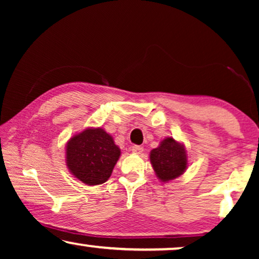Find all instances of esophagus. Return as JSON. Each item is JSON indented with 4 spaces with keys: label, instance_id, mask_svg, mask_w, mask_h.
<instances>
[{
    "label": "esophagus",
    "instance_id": "1",
    "mask_svg": "<svg viewBox=\"0 0 259 259\" xmlns=\"http://www.w3.org/2000/svg\"><path fill=\"white\" fill-rule=\"evenodd\" d=\"M131 151H132L133 153H136V154H141V153H143V151H144V147L139 146V145H134V146L131 147Z\"/></svg>",
    "mask_w": 259,
    "mask_h": 259
}]
</instances>
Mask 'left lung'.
Segmentation results:
<instances>
[{
    "instance_id": "obj_1",
    "label": "left lung",
    "mask_w": 259,
    "mask_h": 259,
    "mask_svg": "<svg viewBox=\"0 0 259 259\" xmlns=\"http://www.w3.org/2000/svg\"><path fill=\"white\" fill-rule=\"evenodd\" d=\"M150 159L155 175L164 183L178 178L187 167L185 147L171 137L151 151Z\"/></svg>"
}]
</instances>
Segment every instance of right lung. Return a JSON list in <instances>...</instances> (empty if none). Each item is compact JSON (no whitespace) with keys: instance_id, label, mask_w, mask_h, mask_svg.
Returning <instances> with one entry per match:
<instances>
[{"instance_id":"obj_1","label":"right lung","mask_w":259,"mask_h":259,"mask_svg":"<svg viewBox=\"0 0 259 259\" xmlns=\"http://www.w3.org/2000/svg\"><path fill=\"white\" fill-rule=\"evenodd\" d=\"M120 157V148L102 128H87L70 138L66 146L67 167L87 185L107 182Z\"/></svg>"}]
</instances>
